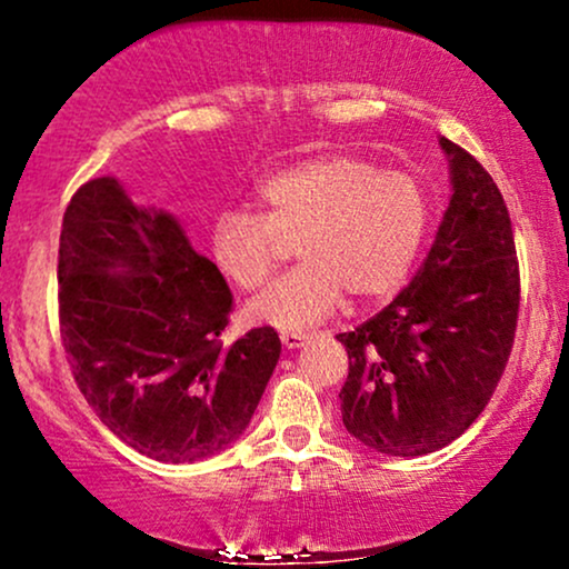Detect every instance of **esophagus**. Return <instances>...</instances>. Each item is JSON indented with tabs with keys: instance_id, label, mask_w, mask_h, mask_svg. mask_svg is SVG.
I'll use <instances>...</instances> for the list:
<instances>
[{
	"instance_id": "34e87169",
	"label": "esophagus",
	"mask_w": 569,
	"mask_h": 569,
	"mask_svg": "<svg viewBox=\"0 0 569 569\" xmlns=\"http://www.w3.org/2000/svg\"><path fill=\"white\" fill-rule=\"evenodd\" d=\"M307 339H310V337L302 335V331H283V335H280V342H283L286 350H299V348H305Z\"/></svg>"
}]
</instances>
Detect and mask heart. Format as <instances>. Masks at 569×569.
I'll return each mask as SVG.
<instances>
[{
    "label": "heart",
    "mask_w": 569,
    "mask_h": 569,
    "mask_svg": "<svg viewBox=\"0 0 569 569\" xmlns=\"http://www.w3.org/2000/svg\"><path fill=\"white\" fill-rule=\"evenodd\" d=\"M251 213L213 219L208 253L234 289H259L272 272L278 240H293L302 264L246 305V318L305 331L356 299L393 293L420 257L430 227L428 189L407 171H382L352 154L297 160L262 179Z\"/></svg>",
    "instance_id": "heart-1"
}]
</instances>
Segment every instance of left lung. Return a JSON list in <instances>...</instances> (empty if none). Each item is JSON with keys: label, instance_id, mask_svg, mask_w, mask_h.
I'll use <instances>...</instances> for the list:
<instances>
[{"label": "left lung", "instance_id": "obj_1", "mask_svg": "<svg viewBox=\"0 0 569 569\" xmlns=\"http://www.w3.org/2000/svg\"><path fill=\"white\" fill-rule=\"evenodd\" d=\"M449 206L426 262L385 310L339 335L350 358L342 422L375 452L420 457L487 407L511 356L519 264L508 208L481 162L449 139Z\"/></svg>", "mask_w": 569, "mask_h": 569}]
</instances>
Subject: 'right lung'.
Listing matches in <instances>:
<instances>
[{
	"label": "right lung",
	"mask_w": 569,
	"mask_h": 569,
	"mask_svg": "<svg viewBox=\"0 0 569 569\" xmlns=\"http://www.w3.org/2000/svg\"><path fill=\"white\" fill-rule=\"evenodd\" d=\"M232 293L162 208L114 176L71 198L58 248V318L71 371L136 452L198 462L243 436L280 358L262 326L221 345Z\"/></svg>",
	"instance_id": "right-lung-1"
}]
</instances>
